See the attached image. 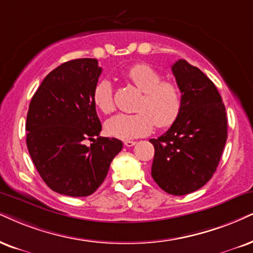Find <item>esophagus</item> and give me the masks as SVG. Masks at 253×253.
<instances>
[{
  "instance_id": "1",
  "label": "esophagus",
  "mask_w": 253,
  "mask_h": 253,
  "mask_svg": "<svg viewBox=\"0 0 253 253\" xmlns=\"http://www.w3.org/2000/svg\"><path fill=\"white\" fill-rule=\"evenodd\" d=\"M124 143H125V146H126V147H132V146L135 145L136 142L132 141V140H126V141H125Z\"/></svg>"
}]
</instances>
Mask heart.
<instances>
[{
	"label": "heart",
	"mask_w": 253,
	"mask_h": 253,
	"mask_svg": "<svg viewBox=\"0 0 253 253\" xmlns=\"http://www.w3.org/2000/svg\"><path fill=\"white\" fill-rule=\"evenodd\" d=\"M127 79L143 93L135 114H118L106 121L110 135L121 140L143 136L154 128H167L176 121L182 107L181 91L176 84L146 64H137L127 72ZM93 103L104 114L114 111L113 92L108 81L99 82L93 91Z\"/></svg>",
	"instance_id": "b5f03b06"
}]
</instances>
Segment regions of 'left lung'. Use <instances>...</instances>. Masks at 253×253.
Segmentation results:
<instances>
[{"mask_svg":"<svg viewBox=\"0 0 253 253\" xmlns=\"http://www.w3.org/2000/svg\"><path fill=\"white\" fill-rule=\"evenodd\" d=\"M182 95L178 118L155 148L152 176L166 193L182 196L202 188L216 171L228 137L225 106L213 83L196 66L171 65Z\"/></svg>","mask_w":253,"mask_h":253,"instance_id":"obj_1","label":"left lung"}]
</instances>
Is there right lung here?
<instances>
[{
    "label": "right lung",
    "mask_w": 253,
    "mask_h": 253,
    "mask_svg": "<svg viewBox=\"0 0 253 253\" xmlns=\"http://www.w3.org/2000/svg\"><path fill=\"white\" fill-rule=\"evenodd\" d=\"M100 75L94 58L64 63L44 78L29 105V154L43 181L58 194H93L123 149L116 137L99 136L101 124L93 91ZM87 139L92 141L89 146L84 143Z\"/></svg>",
    "instance_id": "1"
}]
</instances>
